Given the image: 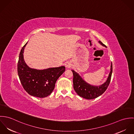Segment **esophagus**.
Wrapping results in <instances>:
<instances>
[{
  "mask_svg": "<svg viewBox=\"0 0 134 134\" xmlns=\"http://www.w3.org/2000/svg\"><path fill=\"white\" fill-rule=\"evenodd\" d=\"M71 65H72L71 63L69 61H68L65 63V66L66 68H70L71 67Z\"/></svg>",
  "mask_w": 134,
  "mask_h": 134,
  "instance_id": "1",
  "label": "esophagus"
}]
</instances>
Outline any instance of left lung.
I'll return each mask as SVG.
<instances>
[{"instance_id":"left-lung-1","label":"left lung","mask_w":134,"mask_h":134,"mask_svg":"<svg viewBox=\"0 0 134 134\" xmlns=\"http://www.w3.org/2000/svg\"><path fill=\"white\" fill-rule=\"evenodd\" d=\"M98 42L106 47L101 41ZM73 74V87L77 94L80 96L88 99H92L101 96L107 89L111 80L113 73V65L111 64L110 72L106 81L99 86L91 85L86 82L81 76L74 70H72Z\"/></svg>"}]
</instances>
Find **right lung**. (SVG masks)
<instances>
[{
    "mask_svg": "<svg viewBox=\"0 0 134 134\" xmlns=\"http://www.w3.org/2000/svg\"><path fill=\"white\" fill-rule=\"evenodd\" d=\"M27 42L22 47L18 63V72L25 90L30 96L40 98L49 96L54 90L58 78L65 71L64 66L44 70L29 68L24 59V51Z\"/></svg>",
    "mask_w": 134,
    "mask_h": 134,
    "instance_id": "right-lung-1",
    "label": "right lung"
}]
</instances>
